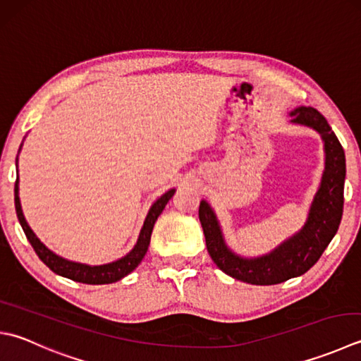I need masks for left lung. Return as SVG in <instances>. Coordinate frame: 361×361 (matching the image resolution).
Wrapping results in <instances>:
<instances>
[{
    "label": "left lung",
    "mask_w": 361,
    "mask_h": 361,
    "mask_svg": "<svg viewBox=\"0 0 361 361\" xmlns=\"http://www.w3.org/2000/svg\"><path fill=\"white\" fill-rule=\"evenodd\" d=\"M289 116L293 117V123L308 126L319 133L326 150V169L319 189L310 207L305 225L295 235L263 257H239L225 244L213 208L208 202H200L199 217L211 259L222 272L250 285H277L305 274L321 258L341 222L345 157L340 140L326 117L314 108L300 106L291 111Z\"/></svg>",
    "instance_id": "left-lung-1"
}]
</instances>
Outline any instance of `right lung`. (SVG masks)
<instances>
[{
	"label": "right lung",
	"instance_id": "add662e5",
	"mask_svg": "<svg viewBox=\"0 0 361 361\" xmlns=\"http://www.w3.org/2000/svg\"><path fill=\"white\" fill-rule=\"evenodd\" d=\"M13 192H16V211H17V217L20 221L21 228H23L27 241H30V244L32 245V249L35 250V253H37V257L44 261L49 269H51L54 274L62 275V277L66 279L80 281V283L108 285V283H114V281L122 280L140 264V261H142V258L145 257V253L148 250V245H150V238H152L154 222H157V219L162 213V209L166 208L167 202L172 199V195L175 194V189L167 190L164 195H161L159 199L152 204V208L145 217L144 227L139 233L137 243L133 247V250L130 253H126L123 258L112 261V263H108V264H102V266H89L82 263H75V261H68L49 250L48 247L44 243H40V239L34 235V231L31 230L30 225H27L26 219L23 216V211H21V204H20V197H18V178L16 180V189H13Z\"/></svg>",
	"mask_w": 361,
	"mask_h": 361
}]
</instances>
